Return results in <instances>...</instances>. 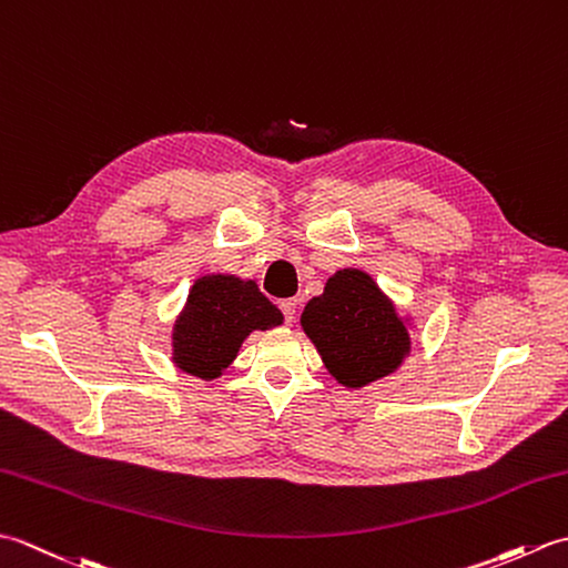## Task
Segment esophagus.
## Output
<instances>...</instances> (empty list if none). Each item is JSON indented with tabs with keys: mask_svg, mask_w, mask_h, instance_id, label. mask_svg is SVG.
<instances>
[{
	"mask_svg": "<svg viewBox=\"0 0 568 568\" xmlns=\"http://www.w3.org/2000/svg\"><path fill=\"white\" fill-rule=\"evenodd\" d=\"M281 310L285 315V322L293 324L295 322V315H297V300L291 297V300H281Z\"/></svg>",
	"mask_w": 568,
	"mask_h": 568,
	"instance_id": "esophagus-1",
	"label": "esophagus"
}]
</instances>
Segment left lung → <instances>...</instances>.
I'll use <instances>...</instances> for the list:
<instances>
[{
    "label": "left lung",
    "instance_id": "8db88e82",
    "mask_svg": "<svg viewBox=\"0 0 568 568\" xmlns=\"http://www.w3.org/2000/svg\"><path fill=\"white\" fill-rule=\"evenodd\" d=\"M329 376L348 390L390 376L413 352V317L364 268H342L300 317Z\"/></svg>",
    "mask_w": 568,
    "mask_h": 568
}]
</instances>
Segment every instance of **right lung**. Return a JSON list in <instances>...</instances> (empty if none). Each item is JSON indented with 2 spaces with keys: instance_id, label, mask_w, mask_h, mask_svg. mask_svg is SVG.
I'll return each mask as SVG.
<instances>
[{
  "instance_id": "1",
  "label": "right lung",
  "mask_w": 568,
  "mask_h": 568,
  "mask_svg": "<svg viewBox=\"0 0 568 568\" xmlns=\"http://www.w3.org/2000/svg\"><path fill=\"white\" fill-rule=\"evenodd\" d=\"M281 324L283 312L258 291L256 281L232 273L200 275L173 322L171 361L187 376L214 381L232 366L251 332Z\"/></svg>"
}]
</instances>
